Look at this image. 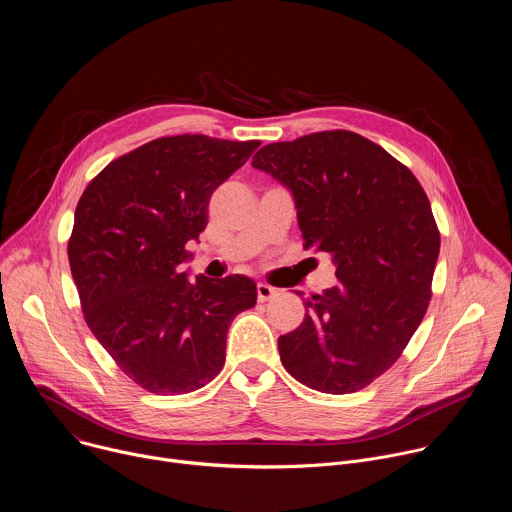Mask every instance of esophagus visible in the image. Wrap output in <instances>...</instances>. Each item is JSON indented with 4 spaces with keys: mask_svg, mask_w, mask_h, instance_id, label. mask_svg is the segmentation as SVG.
I'll use <instances>...</instances> for the list:
<instances>
[{
    "mask_svg": "<svg viewBox=\"0 0 512 512\" xmlns=\"http://www.w3.org/2000/svg\"><path fill=\"white\" fill-rule=\"evenodd\" d=\"M273 296H277V289L275 287H271L267 283H257V300L259 302H267Z\"/></svg>",
    "mask_w": 512,
    "mask_h": 512,
    "instance_id": "obj_1",
    "label": "esophagus"
}]
</instances>
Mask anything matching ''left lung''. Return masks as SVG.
<instances>
[{"label":"left lung","instance_id":"1","mask_svg":"<svg viewBox=\"0 0 512 512\" xmlns=\"http://www.w3.org/2000/svg\"><path fill=\"white\" fill-rule=\"evenodd\" d=\"M251 164L294 196L304 247L336 265L338 285L308 298L302 326L277 340L285 371L322 393L364 389L401 356L431 298L440 233L421 184L340 129L263 145Z\"/></svg>","mask_w":512,"mask_h":512}]
</instances>
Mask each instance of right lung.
Instances as JSON below:
<instances>
[{
    "instance_id": "obj_1",
    "label": "right lung",
    "mask_w": 512,
    "mask_h": 512,
    "mask_svg": "<svg viewBox=\"0 0 512 512\" xmlns=\"http://www.w3.org/2000/svg\"><path fill=\"white\" fill-rule=\"evenodd\" d=\"M259 141L160 137L111 162L83 192L68 243L85 320L119 369L156 395H184L225 364L227 332L257 302L245 275L188 279L182 263L208 200Z\"/></svg>"
}]
</instances>
